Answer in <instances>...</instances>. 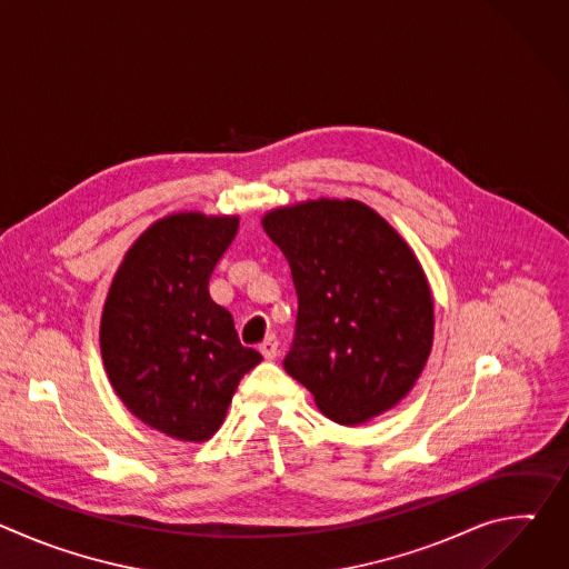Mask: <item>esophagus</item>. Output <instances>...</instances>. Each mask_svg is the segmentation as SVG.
I'll return each instance as SVG.
<instances>
[{
	"instance_id": "esophagus-1",
	"label": "esophagus",
	"mask_w": 569,
	"mask_h": 569,
	"mask_svg": "<svg viewBox=\"0 0 569 569\" xmlns=\"http://www.w3.org/2000/svg\"><path fill=\"white\" fill-rule=\"evenodd\" d=\"M259 351H261V356H263L266 360L277 358V351H279V342H277V338H274V336H268V338L261 342Z\"/></svg>"
}]
</instances>
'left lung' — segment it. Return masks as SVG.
Masks as SVG:
<instances>
[{"label":"left lung","instance_id":"obj_1","mask_svg":"<svg viewBox=\"0 0 569 569\" xmlns=\"http://www.w3.org/2000/svg\"><path fill=\"white\" fill-rule=\"evenodd\" d=\"M261 224L299 297L286 371L340 426L389 412L419 380L435 340L430 283L408 240L351 198L277 207Z\"/></svg>","mask_w":569,"mask_h":569}]
</instances>
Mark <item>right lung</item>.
Here are the masks:
<instances>
[{
	"label": "right lung",
	"mask_w": 569,
	"mask_h": 569,
	"mask_svg": "<svg viewBox=\"0 0 569 569\" xmlns=\"http://www.w3.org/2000/svg\"><path fill=\"white\" fill-rule=\"evenodd\" d=\"M238 216L180 211L154 220L126 252L101 312V358L126 408L187 443L211 439L231 396L263 358L238 342L209 279Z\"/></svg>",
	"instance_id": "right-lung-1"
}]
</instances>
